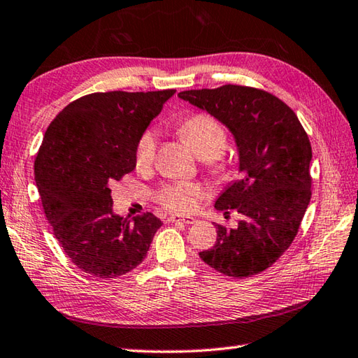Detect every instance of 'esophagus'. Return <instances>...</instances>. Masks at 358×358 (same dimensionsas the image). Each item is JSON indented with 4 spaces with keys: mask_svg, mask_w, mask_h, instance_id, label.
<instances>
[{
    "mask_svg": "<svg viewBox=\"0 0 358 358\" xmlns=\"http://www.w3.org/2000/svg\"><path fill=\"white\" fill-rule=\"evenodd\" d=\"M170 222H182V224H194L196 220L193 216H170Z\"/></svg>",
    "mask_w": 358,
    "mask_h": 358,
    "instance_id": "obj_1",
    "label": "esophagus"
}]
</instances>
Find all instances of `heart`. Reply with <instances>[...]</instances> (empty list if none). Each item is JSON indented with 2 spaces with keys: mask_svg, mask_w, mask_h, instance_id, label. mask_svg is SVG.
Returning <instances> with one entry per match:
<instances>
[{
  "mask_svg": "<svg viewBox=\"0 0 358 358\" xmlns=\"http://www.w3.org/2000/svg\"><path fill=\"white\" fill-rule=\"evenodd\" d=\"M180 137L187 141L211 171L221 173L225 170L222 155L227 148V131L221 122L206 114H196L180 123ZM157 141L155 131H145L136 147V166L147 170L155 162ZM157 199L173 211H189L198 206L202 198V188L189 182H169L157 189Z\"/></svg>",
  "mask_w": 358,
  "mask_h": 358,
  "instance_id": "obj_1",
  "label": "heart"
}]
</instances>
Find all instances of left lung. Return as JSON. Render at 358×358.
<instances>
[{
    "label": "left lung",
    "mask_w": 358,
    "mask_h": 358,
    "mask_svg": "<svg viewBox=\"0 0 358 358\" xmlns=\"http://www.w3.org/2000/svg\"><path fill=\"white\" fill-rule=\"evenodd\" d=\"M178 96L229 128L243 174L215 202L216 210H236L243 220L236 229L217 224L216 243L201 259L233 278L266 271L289 249L309 206L308 134L284 101L257 87L224 85Z\"/></svg>",
    "instance_id": "left-lung-1"
}]
</instances>
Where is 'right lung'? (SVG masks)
<instances>
[{
    "instance_id": "right-lung-1",
    "label": "right lung",
    "mask_w": 358,
    "mask_h": 358,
    "mask_svg": "<svg viewBox=\"0 0 358 358\" xmlns=\"http://www.w3.org/2000/svg\"><path fill=\"white\" fill-rule=\"evenodd\" d=\"M174 90L94 92L50 123L35 159V182L54 235L74 264L115 278L142 264L162 221L114 213L111 187L136 169V147Z\"/></svg>"
}]
</instances>
